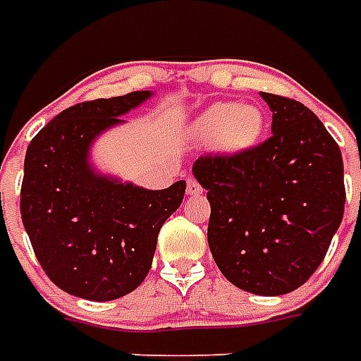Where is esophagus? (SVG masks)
I'll list each match as a JSON object with an SVG mask.
<instances>
[{"label":"esophagus","instance_id":"1","mask_svg":"<svg viewBox=\"0 0 361 361\" xmlns=\"http://www.w3.org/2000/svg\"><path fill=\"white\" fill-rule=\"evenodd\" d=\"M188 195L189 197L203 195V188H201V185H199V181L193 180V178H189L188 180Z\"/></svg>","mask_w":361,"mask_h":361}]
</instances>
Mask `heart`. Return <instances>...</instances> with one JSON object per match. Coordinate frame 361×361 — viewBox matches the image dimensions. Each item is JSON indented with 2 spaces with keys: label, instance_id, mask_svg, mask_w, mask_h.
Returning a JSON list of instances; mask_svg holds the SVG:
<instances>
[{
  "label": "heart",
  "instance_id": "heart-1",
  "mask_svg": "<svg viewBox=\"0 0 361 361\" xmlns=\"http://www.w3.org/2000/svg\"><path fill=\"white\" fill-rule=\"evenodd\" d=\"M265 119L255 106L238 102H219L209 106L195 119L197 141L216 145L224 152H240L255 145L263 133Z\"/></svg>",
  "mask_w": 361,
  "mask_h": 361
}]
</instances>
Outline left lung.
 <instances>
[{
  "label": "left lung",
  "instance_id": "1",
  "mask_svg": "<svg viewBox=\"0 0 361 361\" xmlns=\"http://www.w3.org/2000/svg\"><path fill=\"white\" fill-rule=\"evenodd\" d=\"M272 135L232 157H201L195 180L211 203L209 247L240 290L282 295L323 263L344 214L338 145L313 111L292 98L261 92Z\"/></svg>",
  "mask_w": 361,
  "mask_h": 361
}]
</instances>
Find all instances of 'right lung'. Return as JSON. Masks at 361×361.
Instances as JSON below:
<instances>
[{"label":"right lung","instance_id":"add662e5","mask_svg":"<svg viewBox=\"0 0 361 361\" xmlns=\"http://www.w3.org/2000/svg\"><path fill=\"white\" fill-rule=\"evenodd\" d=\"M154 92L98 98L67 108L30 141L20 216L36 259L63 292L110 302L149 274L158 232L180 209L185 181L145 189L102 173L90 149Z\"/></svg>","mask_w":361,"mask_h":361}]
</instances>
